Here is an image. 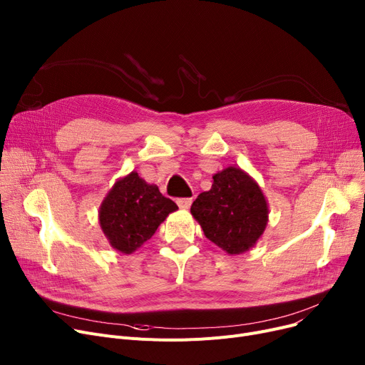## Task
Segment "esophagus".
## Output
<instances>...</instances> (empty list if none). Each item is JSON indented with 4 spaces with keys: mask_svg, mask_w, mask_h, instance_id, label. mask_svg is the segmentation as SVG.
Returning <instances> with one entry per match:
<instances>
[{
    "mask_svg": "<svg viewBox=\"0 0 365 365\" xmlns=\"http://www.w3.org/2000/svg\"><path fill=\"white\" fill-rule=\"evenodd\" d=\"M178 205L180 207V208H189L190 207V204H192V198H179L178 201Z\"/></svg>",
    "mask_w": 365,
    "mask_h": 365,
    "instance_id": "1",
    "label": "esophagus"
}]
</instances>
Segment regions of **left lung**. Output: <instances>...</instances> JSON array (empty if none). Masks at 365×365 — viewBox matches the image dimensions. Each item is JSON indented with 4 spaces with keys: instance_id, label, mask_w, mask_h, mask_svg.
<instances>
[{
    "instance_id": "8db88e82",
    "label": "left lung",
    "mask_w": 365,
    "mask_h": 365,
    "mask_svg": "<svg viewBox=\"0 0 365 365\" xmlns=\"http://www.w3.org/2000/svg\"><path fill=\"white\" fill-rule=\"evenodd\" d=\"M190 215L210 241L237 256L262 238L269 207L259 183L240 167L229 165L213 176L212 189L198 195Z\"/></svg>"
}]
</instances>
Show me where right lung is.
<instances>
[{"instance_id":"1","label":"right lung","mask_w":365,"mask_h":365,"mask_svg":"<svg viewBox=\"0 0 365 365\" xmlns=\"http://www.w3.org/2000/svg\"><path fill=\"white\" fill-rule=\"evenodd\" d=\"M178 205L136 171L120 178L103 198L99 223L108 242L123 255L142 247Z\"/></svg>"}]
</instances>
